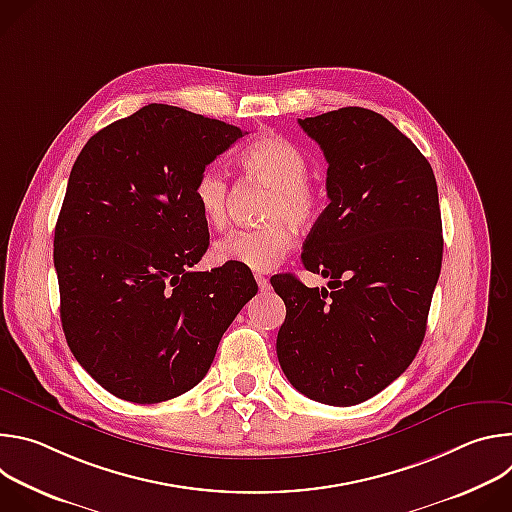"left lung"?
<instances>
[{
	"label": "left lung",
	"mask_w": 512,
	"mask_h": 512,
	"mask_svg": "<svg viewBox=\"0 0 512 512\" xmlns=\"http://www.w3.org/2000/svg\"><path fill=\"white\" fill-rule=\"evenodd\" d=\"M239 137L152 103L95 133L70 170L54 231L62 330L119 399L160 403L196 387L253 291L243 267L188 273L208 247L204 168Z\"/></svg>",
	"instance_id": "obj_1"
}]
</instances>
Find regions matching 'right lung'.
I'll return each instance as SVG.
<instances>
[{
    "label": "right lung",
    "instance_id": "add662e5",
    "mask_svg": "<svg viewBox=\"0 0 512 512\" xmlns=\"http://www.w3.org/2000/svg\"><path fill=\"white\" fill-rule=\"evenodd\" d=\"M328 162L330 204L302 263L326 283L296 279L277 358L302 395L358 405L415 358L440 277L444 237L429 162L383 115L344 107L298 121Z\"/></svg>",
    "mask_w": 512,
    "mask_h": 512
}]
</instances>
